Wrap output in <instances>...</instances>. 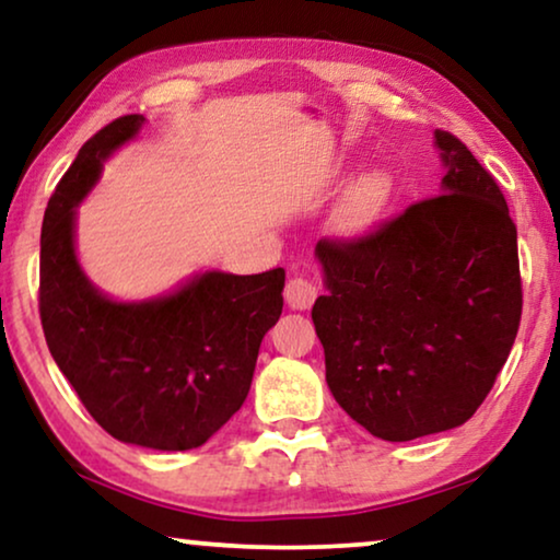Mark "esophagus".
Instances as JSON below:
<instances>
[{
    "mask_svg": "<svg viewBox=\"0 0 560 560\" xmlns=\"http://www.w3.org/2000/svg\"><path fill=\"white\" fill-rule=\"evenodd\" d=\"M318 298V288L316 282L303 278V275H295V278L288 280L285 285V303L293 311H308Z\"/></svg>",
    "mask_w": 560,
    "mask_h": 560,
    "instance_id": "1",
    "label": "esophagus"
}]
</instances>
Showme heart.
Masks as SVG:
<instances>
[{"instance_id": "heart-1", "label": "heart", "mask_w": 560, "mask_h": 560, "mask_svg": "<svg viewBox=\"0 0 560 560\" xmlns=\"http://www.w3.org/2000/svg\"><path fill=\"white\" fill-rule=\"evenodd\" d=\"M393 190V178L385 171H366L359 175L347 188L339 209L334 213L336 232L343 236H362L372 232L389 206Z\"/></svg>"}]
</instances>
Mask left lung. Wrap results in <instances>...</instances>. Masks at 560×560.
<instances>
[{
	"label": "left lung",
	"mask_w": 560,
	"mask_h": 560,
	"mask_svg": "<svg viewBox=\"0 0 560 560\" xmlns=\"http://www.w3.org/2000/svg\"><path fill=\"white\" fill-rule=\"evenodd\" d=\"M441 194L351 240H320L311 318L336 402L382 441L469 420L523 316L517 229L492 173L435 129Z\"/></svg>",
	"instance_id": "left-lung-1"
}]
</instances>
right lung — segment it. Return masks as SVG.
<instances>
[{
	"mask_svg": "<svg viewBox=\"0 0 560 560\" xmlns=\"http://www.w3.org/2000/svg\"><path fill=\"white\" fill-rule=\"evenodd\" d=\"M142 121L127 114L98 129L50 196L40 320L58 370L106 433L144 448L188 451L247 400L259 343L282 313L285 270L203 272L142 303H117L91 285L75 259V206Z\"/></svg>",
	"mask_w": 560,
	"mask_h": 560,
	"instance_id": "1",
	"label": "right lung"
}]
</instances>
